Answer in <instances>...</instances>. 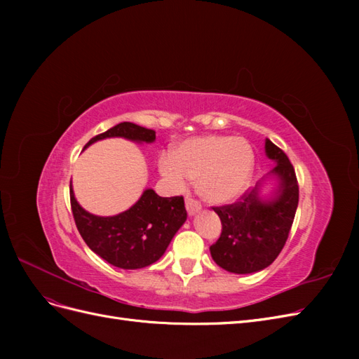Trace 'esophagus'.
Masks as SVG:
<instances>
[{
	"label": "esophagus",
	"instance_id": "34e87169",
	"mask_svg": "<svg viewBox=\"0 0 359 359\" xmlns=\"http://www.w3.org/2000/svg\"><path fill=\"white\" fill-rule=\"evenodd\" d=\"M186 206H187V211H189V214H190V215L196 214V212L202 208L201 202H199V201H196V199H193L191 196H189V198L186 199Z\"/></svg>",
	"mask_w": 359,
	"mask_h": 359
}]
</instances>
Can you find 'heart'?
<instances>
[{
    "label": "heart",
    "instance_id": "obj_1",
    "mask_svg": "<svg viewBox=\"0 0 359 359\" xmlns=\"http://www.w3.org/2000/svg\"><path fill=\"white\" fill-rule=\"evenodd\" d=\"M253 163L252 147L244 139L208 135L184 140L175 154L163 153L158 168L173 189L184 190L191 178H199L202 196L223 203L244 191Z\"/></svg>",
    "mask_w": 359,
    "mask_h": 359
}]
</instances>
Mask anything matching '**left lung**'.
<instances>
[{"label":"left lung","mask_w":359,"mask_h":359,"mask_svg":"<svg viewBox=\"0 0 359 359\" xmlns=\"http://www.w3.org/2000/svg\"><path fill=\"white\" fill-rule=\"evenodd\" d=\"M266 156L280 178L274 199L262 202L257 190H247L233 203L212 206L222 220V233L210 252L214 262L235 274H250L269 266L283 250L295 219L299 187L286 153L266 139Z\"/></svg>","instance_id":"obj_1"}]
</instances>
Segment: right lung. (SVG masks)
I'll return each mask as SVG.
<instances>
[{
	"instance_id": "1",
	"label": "right lung",
	"mask_w": 359,
	"mask_h": 359,
	"mask_svg": "<svg viewBox=\"0 0 359 359\" xmlns=\"http://www.w3.org/2000/svg\"><path fill=\"white\" fill-rule=\"evenodd\" d=\"M126 137L137 142H153L154 130L133 123H119L107 132L90 139L83 148L104 137ZM70 205L76 227L95 255L123 269L145 268L166 252L173 235L187 220L182 196L161 198L154 190H145L132 208L114 215L99 217L86 212L76 202L70 186Z\"/></svg>"
}]
</instances>
